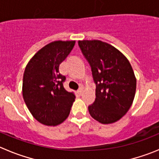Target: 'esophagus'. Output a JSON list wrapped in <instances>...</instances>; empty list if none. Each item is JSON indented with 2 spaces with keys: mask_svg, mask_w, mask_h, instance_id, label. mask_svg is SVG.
<instances>
[{
  "mask_svg": "<svg viewBox=\"0 0 159 159\" xmlns=\"http://www.w3.org/2000/svg\"><path fill=\"white\" fill-rule=\"evenodd\" d=\"M82 93H83V89L82 88H80L78 90V93L79 95H81V94H82Z\"/></svg>",
  "mask_w": 159,
  "mask_h": 159,
  "instance_id": "obj_1",
  "label": "esophagus"
}]
</instances>
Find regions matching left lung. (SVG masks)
Returning <instances> with one entry per match:
<instances>
[{"instance_id":"obj_1","label":"left lung","mask_w":159,"mask_h":159,"mask_svg":"<svg viewBox=\"0 0 159 159\" xmlns=\"http://www.w3.org/2000/svg\"><path fill=\"white\" fill-rule=\"evenodd\" d=\"M92 68L96 100L89 107L92 118L102 124L121 119L133 104L136 78L131 64L118 49L99 40L78 41Z\"/></svg>"}]
</instances>
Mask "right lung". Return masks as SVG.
Masks as SVG:
<instances>
[{
	"instance_id": "right-lung-1",
	"label": "right lung",
	"mask_w": 159,
	"mask_h": 159,
	"mask_svg": "<svg viewBox=\"0 0 159 159\" xmlns=\"http://www.w3.org/2000/svg\"><path fill=\"white\" fill-rule=\"evenodd\" d=\"M75 41H55L41 48L28 62L23 79V96L33 117L44 125L56 126L69 116L75 100L63 87L66 77L59 64L74 48Z\"/></svg>"
}]
</instances>
